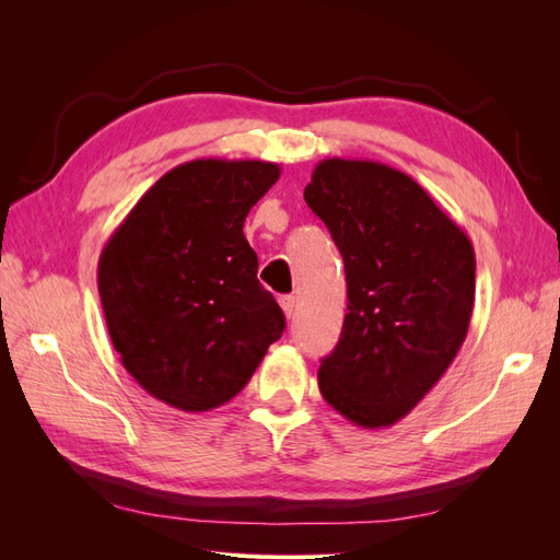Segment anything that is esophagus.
<instances>
[{"mask_svg": "<svg viewBox=\"0 0 560 560\" xmlns=\"http://www.w3.org/2000/svg\"><path fill=\"white\" fill-rule=\"evenodd\" d=\"M280 306H282L284 315L292 319V317H294V313H296V299H294V296H290V294H284V296H280Z\"/></svg>", "mask_w": 560, "mask_h": 560, "instance_id": "esophagus-1", "label": "esophagus"}]
</instances>
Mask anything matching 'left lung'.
Wrapping results in <instances>:
<instances>
[{
    "instance_id": "8db88e82",
    "label": "left lung",
    "mask_w": 560,
    "mask_h": 560,
    "mask_svg": "<svg viewBox=\"0 0 560 560\" xmlns=\"http://www.w3.org/2000/svg\"><path fill=\"white\" fill-rule=\"evenodd\" d=\"M346 264L348 313L319 393L360 428H389L460 350L477 259L418 182L374 161L325 159L303 191Z\"/></svg>"
}]
</instances>
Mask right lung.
Wrapping results in <instances>:
<instances>
[{
	"mask_svg": "<svg viewBox=\"0 0 560 560\" xmlns=\"http://www.w3.org/2000/svg\"><path fill=\"white\" fill-rule=\"evenodd\" d=\"M280 165L198 159L165 173L107 241L97 290L121 364L200 413L233 399L284 331L243 224Z\"/></svg>",
	"mask_w": 560,
	"mask_h": 560,
	"instance_id": "right-lung-1",
	"label": "right lung"
}]
</instances>
